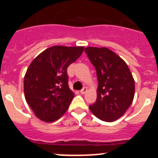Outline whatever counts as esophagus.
I'll return each mask as SVG.
<instances>
[{"mask_svg":"<svg viewBox=\"0 0 158 158\" xmlns=\"http://www.w3.org/2000/svg\"><path fill=\"white\" fill-rule=\"evenodd\" d=\"M87 91H88V89H87V88H86V87H84L83 89H82L81 90L80 93H81V94H83V95H84V94H85V93H87Z\"/></svg>","mask_w":158,"mask_h":158,"instance_id":"34e87169","label":"esophagus"}]
</instances>
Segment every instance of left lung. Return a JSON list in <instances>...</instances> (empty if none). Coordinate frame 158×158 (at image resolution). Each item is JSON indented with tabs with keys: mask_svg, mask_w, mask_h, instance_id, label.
Here are the masks:
<instances>
[{
	"mask_svg": "<svg viewBox=\"0 0 158 158\" xmlns=\"http://www.w3.org/2000/svg\"><path fill=\"white\" fill-rule=\"evenodd\" d=\"M98 79L97 98L89 106L100 120L114 122L125 114L135 96V80L127 63L107 47H86Z\"/></svg>",
	"mask_w": 158,
	"mask_h": 158,
	"instance_id": "8db88e82",
	"label": "left lung"
}]
</instances>
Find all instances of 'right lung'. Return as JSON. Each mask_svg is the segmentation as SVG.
<instances>
[{
	"instance_id": "1",
	"label": "right lung",
	"mask_w": 158,
	"mask_h": 158,
	"mask_svg": "<svg viewBox=\"0 0 158 158\" xmlns=\"http://www.w3.org/2000/svg\"><path fill=\"white\" fill-rule=\"evenodd\" d=\"M84 47L54 46L40 53L25 73L27 104L40 120L51 123L65 114L74 97L69 88L67 68L83 53Z\"/></svg>"
}]
</instances>
